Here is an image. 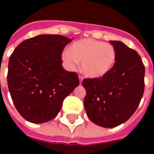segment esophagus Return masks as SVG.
<instances>
[{"label": "esophagus", "instance_id": "obj_1", "mask_svg": "<svg viewBox=\"0 0 154 154\" xmlns=\"http://www.w3.org/2000/svg\"><path fill=\"white\" fill-rule=\"evenodd\" d=\"M82 80H83V77H79V82H80V84L82 83Z\"/></svg>", "mask_w": 154, "mask_h": 154}]
</instances>
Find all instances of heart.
I'll list each match as a JSON object with an SVG mask.
<instances>
[{
	"instance_id": "b5f03b06",
	"label": "heart",
	"mask_w": 154,
	"mask_h": 154,
	"mask_svg": "<svg viewBox=\"0 0 154 154\" xmlns=\"http://www.w3.org/2000/svg\"><path fill=\"white\" fill-rule=\"evenodd\" d=\"M65 67L75 70L82 62V72L90 78H101L113 69L117 54L113 45L94 38H82L74 42L61 55Z\"/></svg>"
}]
</instances>
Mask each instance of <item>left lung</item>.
<instances>
[{
    "label": "left lung",
    "instance_id": "1",
    "mask_svg": "<svg viewBox=\"0 0 154 154\" xmlns=\"http://www.w3.org/2000/svg\"><path fill=\"white\" fill-rule=\"evenodd\" d=\"M116 50L113 69L101 78H86L84 107L88 118L104 128H114L135 112L144 91L145 68L139 54L120 41H110Z\"/></svg>",
    "mask_w": 154,
    "mask_h": 154
}]
</instances>
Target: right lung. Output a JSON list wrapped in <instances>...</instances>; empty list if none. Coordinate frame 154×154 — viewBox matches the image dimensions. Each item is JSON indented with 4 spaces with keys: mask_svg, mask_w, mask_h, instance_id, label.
I'll return each instance as SVG.
<instances>
[{
    "mask_svg": "<svg viewBox=\"0 0 154 154\" xmlns=\"http://www.w3.org/2000/svg\"><path fill=\"white\" fill-rule=\"evenodd\" d=\"M71 41L59 35H40L22 42L11 55L9 91L16 110L29 122L55 118L64 99L79 85L77 74L62 66V52Z\"/></svg>",
    "mask_w": 154,
    "mask_h": 154,
    "instance_id": "right-lung-1",
    "label": "right lung"
}]
</instances>
